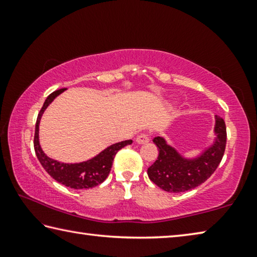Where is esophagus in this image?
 Instances as JSON below:
<instances>
[{
	"label": "esophagus",
	"instance_id": "1",
	"mask_svg": "<svg viewBox=\"0 0 257 257\" xmlns=\"http://www.w3.org/2000/svg\"><path fill=\"white\" fill-rule=\"evenodd\" d=\"M150 142V136L147 134H141L138 135L137 138H136V143L137 144H147V143Z\"/></svg>",
	"mask_w": 257,
	"mask_h": 257
}]
</instances>
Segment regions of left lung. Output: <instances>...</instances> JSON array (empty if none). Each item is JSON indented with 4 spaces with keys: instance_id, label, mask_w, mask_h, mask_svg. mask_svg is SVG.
<instances>
[{
    "instance_id": "1",
    "label": "left lung",
    "mask_w": 257,
    "mask_h": 257,
    "mask_svg": "<svg viewBox=\"0 0 257 257\" xmlns=\"http://www.w3.org/2000/svg\"><path fill=\"white\" fill-rule=\"evenodd\" d=\"M214 135L212 144L194 158L182 155L165 138L155 137L153 142L159 149V156L147 169L150 179L169 193H182L202 185L215 171L225 150V123L222 118L216 115Z\"/></svg>"
}]
</instances>
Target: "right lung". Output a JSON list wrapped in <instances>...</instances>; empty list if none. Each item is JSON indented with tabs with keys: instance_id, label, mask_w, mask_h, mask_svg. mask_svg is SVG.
Listing matches in <instances>:
<instances>
[{
	"instance_id": "obj_1",
	"label": "right lung",
	"mask_w": 257,
	"mask_h": 257,
	"mask_svg": "<svg viewBox=\"0 0 257 257\" xmlns=\"http://www.w3.org/2000/svg\"><path fill=\"white\" fill-rule=\"evenodd\" d=\"M64 90H66V88L55 90V92L50 94L45 99L44 104H43V107L41 108L40 113H38L34 138L35 152H36L37 159L43 165V168L45 169V171L54 180L60 182V184L73 189L93 188V187H96L97 185L102 184L106 179V177L111 171L113 159H114L115 154L118 153V151L124 146L132 144L133 141L129 139V141L115 143V144L107 146L106 149L99 152L94 158L87 161H82V162L79 163H64L49 158L44 153V151L42 150L40 143L41 119L43 116V113L45 112L50 104L60 94H62Z\"/></svg>"
}]
</instances>
